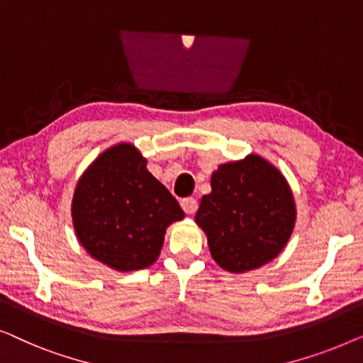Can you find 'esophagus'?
<instances>
[{
    "label": "esophagus",
    "instance_id": "obj_1",
    "mask_svg": "<svg viewBox=\"0 0 363 363\" xmlns=\"http://www.w3.org/2000/svg\"><path fill=\"white\" fill-rule=\"evenodd\" d=\"M182 208L186 215H193L198 210V201L195 198H185V200H182Z\"/></svg>",
    "mask_w": 363,
    "mask_h": 363
}]
</instances>
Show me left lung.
Returning <instances> with one entry per match:
<instances>
[{
	"label": "left lung",
	"mask_w": 363,
	"mask_h": 363,
	"mask_svg": "<svg viewBox=\"0 0 363 363\" xmlns=\"http://www.w3.org/2000/svg\"><path fill=\"white\" fill-rule=\"evenodd\" d=\"M211 193L201 198L195 223L205 231L216 264L247 272L284 250L296 226V201L277 168L256 153L211 173Z\"/></svg>",
	"instance_id": "obj_1"
}]
</instances>
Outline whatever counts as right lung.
<instances>
[{"instance_id": "add662e5", "label": "right lung", "mask_w": 363, "mask_h": 363, "mask_svg": "<svg viewBox=\"0 0 363 363\" xmlns=\"http://www.w3.org/2000/svg\"><path fill=\"white\" fill-rule=\"evenodd\" d=\"M77 241L112 269H145L160 256L167 228L185 213L147 170L132 143L104 150L79 178L71 205Z\"/></svg>"}]
</instances>
